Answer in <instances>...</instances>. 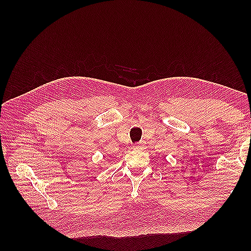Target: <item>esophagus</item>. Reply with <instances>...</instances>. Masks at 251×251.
Masks as SVG:
<instances>
[{
	"label": "esophagus",
	"mask_w": 251,
	"mask_h": 251,
	"mask_svg": "<svg viewBox=\"0 0 251 251\" xmlns=\"http://www.w3.org/2000/svg\"><path fill=\"white\" fill-rule=\"evenodd\" d=\"M134 148L135 149H138V150H143V149L146 148V143L145 142H138V143H136V145L134 146Z\"/></svg>",
	"instance_id": "obj_1"
}]
</instances>
